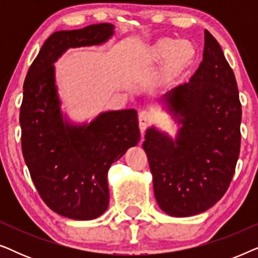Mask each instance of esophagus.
<instances>
[{"mask_svg":"<svg viewBox=\"0 0 258 258\" xmlns=\"http://www.w3.org/2000/svg\"><path fill=\"white\" fill-rule=\"evenodd\" d=\"M151 122V114L147 110H142L139 114V124H140V129L141 133H144V130L147 129V126L150 124Z\"/></svg>","mask_w":258,"mask_h":258,"instance_id":"obj_1","label":"esophagus"}]
</instances>
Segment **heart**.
<instances>
[{"label": "heart", "mask_w": 258, "mask_h": 258, "mask_svg": "<svg viewBox=\"0 0 258 258\" xmlns=\"http://www.w3.org/2000/svg\"><path fill=\"white\" fill-rule=\"evenodd\" d=\"M143 62L146 64H155L162 62L158 80L167 84L177 79L179 75L186 72L197 58V48L190 40L174 38H160L149 45L143 52Z\"/></svg>", "instance_id": "obj_1"}]
</instances>
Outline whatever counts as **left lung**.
Segmentation results:
<instances>
[{"label":"left lung","mask_w":258,"mask_h":258,"mask_svg":"<svg viewBox=\"0 0 258 258\" xmlns=\"http://www.w3.org/2000/svg\"><path fill=\"white\" fill-rule=\"evenodd\" d=\"M181 124L176 139L151 126L144 136L155 199L165 214L188 217L210 209L229 188L241 148L242 107L234 72L204 30L203 59L186 83L161 98Z\"/></svg>","instance_id":"left-lung-1"}]
</instances>
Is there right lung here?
Segmentation results:
<instances>
[{"label":"right lung","instance_id":"1","mask_svg":"<svg viewBox=\"0 0 258 258\" xmlns=\"http://www.w3.org/2000/svg\"><path fill=\"white\" fill-rule=\"evenodd\" d=\"M110 23L50 35L31 63L20 110L22 153L41 199L56 214L94 220L109 204L108 170L141 139L135 109L102 112L90 123L69 122L61 110L54 63L69 48L107 42Z\"/></svg>","mask_w":258,"mask_h":258}]
</instances>
